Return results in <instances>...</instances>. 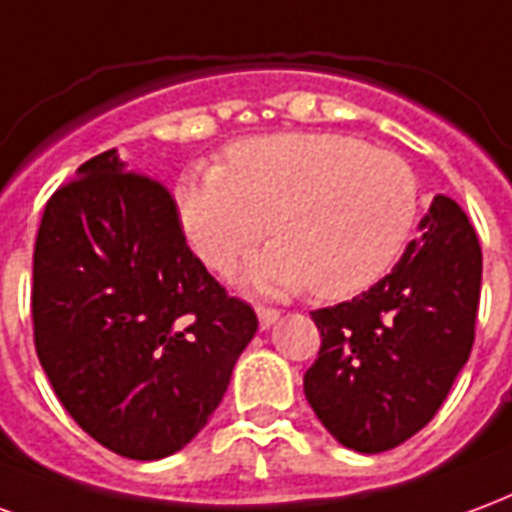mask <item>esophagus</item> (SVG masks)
<instances>
[{
  "instance_id": "34e87169",
  "label": "esophagus",
  "mask_w": 512,
  "mask_h": 512,
  "mask_svg": "<svg viewBox=\"0 0 512 512\" xmlns=\"http://www.w3.org/2000/svg\"><path fill=\"white\" fill-rule=\"evenodd\" d=\"M256 316H259L261 327H272V324L281 319V311H278V308H264V305H259V308H256Z\"/></svg>"
}]
</instances>
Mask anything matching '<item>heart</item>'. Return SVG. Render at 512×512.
I'll use <instances>...</instances> for the list:
<instances>
[{
  "instance_id": "b5f03b06",
  "label": "heart",
  "mask_w": 512,
  "mask_h": 512,
  "mask_svg": "<svg viewBox=\"0 0 512 512\" xmlns=\"http://www.w3.org/2000/svg\"><path fill=\"white\" fill-rule=\"evenodd\" d=\"M177 212L193 251L218 272L253 251L272 223L278 245L248 264V278L341 300L374 286L401 256L420 182L401 155L360 138L278 133L231 144L226 166L188 171Z\"/></svg>"
}]
</instances>
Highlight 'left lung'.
<instances>
[{
    "instance_id": "obj_1",
    "label": "left lung",
    "mask_w": 512,
    "mask_h": 512,
    "mask_svg": "<svg viewBox=\"0 0 512 512\" xmlns=\"http://www.w3.org/2000/svg\"><path fill=\"white\" fill-rule=\"evenodd\" d=\"M480 281L472 223L434 196L390 275L311 313L322 349L305 371V398L343 447L384 453L431 423L472 352Z\"/></svg>"
}]
</instances>
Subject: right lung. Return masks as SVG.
Here are the masks:
<instances>
[{
  "label": "right lung",
  "mask_w": 512,
  "mask_h": 512,
  "mask_svg": "<svg viewBox=\"0 0 512 512\" xmlns=\"http://www.w3.org/2000/svg\"><path fill=\"white\" fill-rule=\"evenodd\" d=\"M32 324L67 414L111 453L155 461L207 425L259 319L190 251L169 188L108 149L48 199Z\"/></svg>",
  "instance_id": "1"
}]
</instances>
